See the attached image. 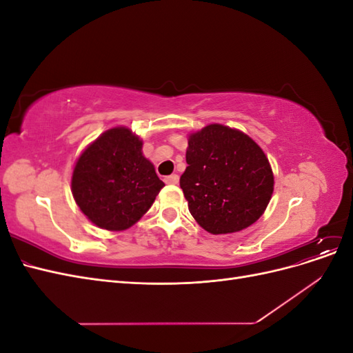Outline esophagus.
I'll return each mask as SVG.
<instances>
[{"mask_svg":"<svg viewBox=\"0 0 353 353\" xmlns=\"http://www.w3.org/2000/svg\"><path fill=\"white\" fill-rule=\"evenodd\" d=\"M165 183H166V184H178V183H179V176H178L176 174L169 175V176L165 178Z\"/></svg>","mask_w":353,"mask_h":353,"instance_id":"esophagus-1","label":"esophagus"}]
</instances>
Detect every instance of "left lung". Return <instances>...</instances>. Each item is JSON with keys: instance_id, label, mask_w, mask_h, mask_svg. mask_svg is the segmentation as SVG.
Instances as JSON below:
<instances>
[{"instance_id": "1", "label": "left lung", "mask_w": 353, "mask_h": 353, "mask_svg": "<svg viewBox=\"0 0 353 353\" xmlns=\"http://www.w3.org/2000/svg\"><path fill=\"white\" fill-rule=\"evenodd\" d=\"M179 185L188 210L210 234L239 232L258 221L271 200L274 175L249 135L212 123L190 134Z\"/></svg>"}]
</instances>
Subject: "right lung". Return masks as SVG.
I'll return each mask as SVG.
<instances>
[{
  "instance_id": "right-lung-1",
  "label": "right lung",
  "mask_w": 353,
  "mask_h": 353,
  "mask_svg": "<svg viewBox=\"0 0 353 353\" xmlns=\"http://www.w3.org/2000/svg\"><path fill=\"white\" fill-rule=\"evenodd\" d=\"M163 187L143 154L140 137L125 126L112 128L92 141L72 174L77 205L94 225L109 231L132 227Z\"/></svg>"
}]
</instances>
